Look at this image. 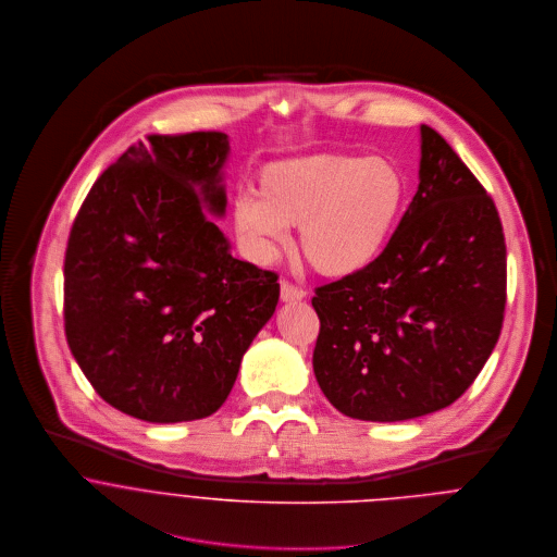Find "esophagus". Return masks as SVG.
Segmentation results:
<instances>
[{"label":"esophagus","mask_w":557,"mask_h":557,"mask_svg":"<svg viewBox=\"0 0 557 557\" xmlns=\"http://www.w3.org/2000/svg\"><path fill=\"white\" fill-rule=\"evenodd\" d=\"M307 294H305V289L302 287H298V285H294V283H289V281H281V300L283 302H298V300H302Z\"/></svg>","instance_id":"34e87169"}]
</instances>
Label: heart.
I'll return each mask as SVG.
<instances>
[{
  "label": "heart",
  "mask_w": 557,
  "mask_h": 557,
  "mask_svg": "<svg viewBox=\"0 0 557 557\" xmlns=\"http://www.w3.org/2000/svg\"><path fill=\"white\" fill-rule=\"evenodd\" d=\"M235 200V226L252 252L272 261L300 224L302 257L322 274L363 272L384 252L404 207V173L386 158L315 153L274 162Z\"/></svg>",
  "instance_id": "b5f03b06"
}]
</instances>
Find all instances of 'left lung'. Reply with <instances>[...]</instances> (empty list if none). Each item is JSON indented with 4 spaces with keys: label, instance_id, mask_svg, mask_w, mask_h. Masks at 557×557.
<instances>
[{
    "label": "left lung",
    "instance_id": "8db88e82",
    "mask_svg": "<svg viewBox=\"0 0 557 557\" xmlns=\"http://www.w3.org/2000/svg\"><path fill=\"white\" fill-rule=\"evenodd\" d=\"M313 371L363 421H404L456 401L488 361L506 309V239L493 198L421 125L419 187L384 252L315 287Z\"/></svg>",
    "mask_w": 557,
    "mask_h": 557
}]
</instances>
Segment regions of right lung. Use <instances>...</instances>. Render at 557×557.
<instances>
[{"label": "right lung", "mask_w": 557, "mask_h": 557, "mask_svg": "<svg viewBox=\"0 0 557 557\" xmlns=\"http://www.w3.org/2000/svg\"><path fill=\"white\" fill-rule=\"evenodd\" d=\"M84 198L64 255V333L92 388L151 423L215 412L278 302V274L228 252L222 132L147 136Z\"/></svg>", "instance_id": "obj_1"}]
</instances>
